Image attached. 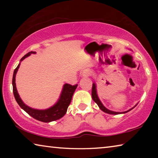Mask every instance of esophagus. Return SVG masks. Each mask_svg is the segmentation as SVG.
Returning a JSON list of instances; mask_svg holds the SVG:
<instances>
[{
    "instance_id": "1",
    "label": "esophagus",
    "mask_w": 158,
    "mask_h": 158,
    "mask_svg": "<svg viewBox=\"0 0 158 158\" xmlns=\"http://www.w3.org/2000/svg\"><path fill=\"white\" fill-rule=\"evenodd\" d=\"M90 69H84V71L82 72V77H89L90 75Z\"/></svg>"
}]
</instances>
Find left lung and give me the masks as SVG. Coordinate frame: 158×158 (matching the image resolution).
<instances>
[{"label": "left lung", "instance_id": "obj_1", "mask_svg": "<svg viewBox=\"0 0 158 158\" xmlns=\"http://www.w3.org/2000/svg\"><path fill=\"white\" fill-rule=\"evenodd\" d=\"M92 98H93V100H94L95 102L98 105V106H99V107H100V109H101L102 111H104V112H105V113H106V114H109L117 115V114H125V113H127V112L130 111V110H132V109L135 108V106L137 105H137H136L132 109H129V110H127L126 111H123V112H116V111H113L109 110V109H106L105 106L102 105V103L101 102V101L100 100V99H99L98 96V94H97V90H96V85H95V83H93V86H92Z\"/></svg>", "mask_w": 158, "mask_h": 158}]
</instances>
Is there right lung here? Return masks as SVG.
Segmentation results:
<instances>
[{"label":"right lung","instance_id":"right-lung-1","mask_svg":"<svg viewBox=\"0 0 158 158\" xmlns=\"http://www.w3.org/2000/svg\"><path fill=\"white\" fill-rule=\"evenodd\" d=\"M31 53H36L35 52H30L22 57L21 61L25 59L26 57L30 56ZM20 63L18 66L15 68L12 77V86H13V93L15 98V100L18 103V105L20 106V107L23 109L26 113L28 114L34 118L37 121L44 122V123H49L52 121H56L62 118L64 115L66 114L67 110L71 102L72 98L74 94V91L77 87V84L76 85H70L69 84H64L62 92L60 96V98L54 105L52 106V107L49 109H44V110H40V109H35L27 106L23 103V102L21 100L19 97V95L17 92V88H16V83H15V77L17 74L18 69L19 68Z\"/></svg>","mask_w":158,"mask_h":158}]
</instances>
